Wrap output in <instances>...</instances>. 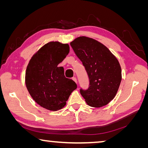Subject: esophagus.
Wrapping results in <instances>:
<instances>
[{
  "instance_id": "obj_1",
  "label": "esophagus",
  "mask_w": 148,
  "mask_h": 148,
  "mask_svg": "<svg viewBox=\"0 0 148 148\" xmlns=\"http://www.w3.org/2000/svg\"><path fill=\"white\" fill-rule=\"evenodd\" d=\"M72 79H73L74 81L75 82H76V83L77 84V79L76 78V77H72Z\"/></svg>"
}]
</instances>
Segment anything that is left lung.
<instances>
[{
    "instance_id": "8db88e82",
    "label": "left lung",
    "mask_w": 148,
    "mask_h": 148,
    "mask_svg": "<svg viewBox=\"0 0 148 148\" xmlns=\"http://www.w3.org/2000/svg\"><path fill=\"white\" fill-rule=\"evenodd\" d=\"M71 46L85 66L89 79L88 89H80V93L90 106L108 104L116 96L121 81L118 60L104 45L89 37L76 38Z\"/></svg>"
}]
</instances>
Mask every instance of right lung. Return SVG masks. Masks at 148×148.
I'll use <instances>...</instances> for the list:
<instances>
[{"instance_id":"right-lung-1","label":"right lung","mask_w":148,"mask_h":148,"mask_svg":"<svg viewBox=\"0 0 148 148\" xmlns=\"http://www.w3.org/2000/svg\"><path fill=\"white\" fill-rule=\"evenodd\" d=\"M69 51L68 44L48 42L32 57L27 67V90L37 104L51 111L62 108L77 88L73 80L64 76L63 67L58 66Z\"/></svg>"}]
</instances>
